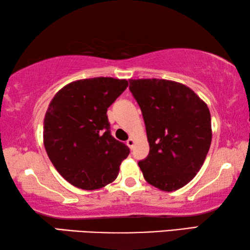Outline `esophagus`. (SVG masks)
Returning <instances> with one entry per match:
<instances>
[{
  "mask_svg": "<svg viewBox=\"0 0 250 250\" xmlns=\"http://www.w3.org/2000/svg\"><path fill=\"white\" fill-rule=\"evenodd\" d=\"M126 146H128L130 147V149H132V147H133V146H134V140H133V139H132V138H130V139H129V140H128V141H126Z\"/></svg>",
  "mask_w": 250,
  "mask_h": 250,
  "instance_id": "34e87169",
  "label": "esophagus"
}]
</instances>
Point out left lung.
I'll list each match as a JSON object with an SVG mask.
<instances>
[{"label": "left lung", "instance_id": "left-lung-1", "mask_svg": "<svg viewBox=\"0 0 250 250\" xmlns=\"http://www.w3.org/2000/svg\"><path fill=\"white\" fill-rule=\"evenodd\" d=\"M141 109L150 152L139 167L146 181L176 191L193 180L211 142L207 104L185 84L166 79H130Z\"/></svg>", "mask_w": 250, "mask_h": 250}]
</instances>
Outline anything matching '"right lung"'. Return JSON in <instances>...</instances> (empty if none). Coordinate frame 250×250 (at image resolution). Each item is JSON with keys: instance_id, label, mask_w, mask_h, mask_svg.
<instances>
[{"instance_id": "right-lung-1", "label": "right lung", "mask_w": 250, "mask_h": 250, "mask_svg": "<svg viewBox=\"0 0 250 250\" xmlns=\"http://www.w3.org/2000/svg\"><path fill=\"white\" fill-rule=\"evenodd\" d=\"M126 87L125 79H82L66 84L50 101L45 149L59 174L76 188L91 191L111 183L129 155V147L111 135L107 116Z\"/></svg>"}]
</instances>
